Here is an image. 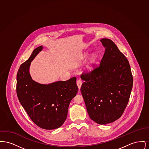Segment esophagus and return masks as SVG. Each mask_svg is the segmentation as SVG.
Returning <instances> with one entry per match:
<instances>
[{
  "instance_id": "34e87169",
  "label": "esophagus",
  "mask_w": 149,
  "mask_h": 149,
  "mask_svg": "<svg viewBox=\"0 0 149 149\" xmlns=\"http://www.w3.org/2000/svg\"><path fill=\"white\" fill-rule=\"evenodd\" d=\"M77 85H78V88L80 89V88H81V86L82 85V81H81V80H78L77 81Z\"/></svg>"
}]
</instances>
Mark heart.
<instances>
[{"label": "heart", "mask_w": 149, "mask_h": 149, "mask_svg": "<svg viewBox=\"0 0 149 149\" xmlns=\"http://www.w3.org/2000/svg\"><path fill=\"white\" fill-rule=\"evenodd\" d=\"M88 56V54H86L85 55V57L86 58ZM97 55L95 54H93L92 55L89 57V61H88V68L91 69L93 66L95 64L97 60Z\"/></svg>", "instance_id": "b5f03b06"}]
</instances>
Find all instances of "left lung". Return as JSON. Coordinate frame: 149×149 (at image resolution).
<instances>
[{
    "label": "left lung",
    "instance_id": "obj_1",
    "mask_svg": "<svg viewBox=\"0 0 149 149\" xmlns=\"http://www.w3.org/2000/svg\"><path fill=\"white\" fill-rule=\"evenodd\" d=\"M106 48L98 67L81 75L80 91L91 120L100 125L120 118L127 105L133 77L127 58L111 40H100Z\"/></svg>",
    "mask_w": 149,
    "mask_h": 149
}]
</instances>
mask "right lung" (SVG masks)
Listing matches in <instances>:
<instances>
[{
  "instance_id": "right-lung-1",
  "label": "right lung",
  "mask_w": 149,
  "mask_h": 149,
  "mask_svg": "<svg viewBox=\"0 0 149 149\" xmlns=\"http://www.w3.org/2000/svg\"><path fill=\"white\" fill-rule=\"evenodd\" d=\"M43 49L36 48L21 64L17 74V94L22 106L37 126L45 130L60 127L66 120L69 104L77 94V78L42 84L34 81L29 66Z\"/></svg>"
}]
</instances>
